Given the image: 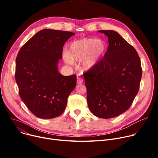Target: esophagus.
<instances>
[{"instance_id":"34e87169","label":"esophagus","mask_w":158,"mask_h":158,"mask_svg":"<svg viewBox=\"0 0 158 158\" xmlns=\"http://www.w3.org/2000/svg\"><path fill=\"white\" fill-rule=\"evenodd\" d=\"M82 81H83V80H82L81 78H80V77L77 78V84H81Z\"/></svg>"}]
</instances>
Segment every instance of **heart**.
I'll use <instances>...</instances> for the list:
<instances>
[{"label": "heart", "instance_id": "b5f03b06", "mask_svg": "<svg viewBox=\"0 0 158 158\" xmlns=\"http://www.w3.org/2000/svg\"><path fill=\"white\" fill-rule=\"evenodd\" d=\"M106 51V44L103 40L85 38L75 40L69 45V51L63 54L64 60L72 64L73 61H81L85 70L94 68Z\"/></svg>", "mask_w": 158, "mask_h": 158}]
</instances>
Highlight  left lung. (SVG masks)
Wrapping results in <instances>:
<instances>
[{"instance_id": "left-lung-1", "label": "left lung", "mask_w": 158, "mask_h": 158, "mask_svg": "<svg viewBox=\"0 0 158 158\" xmlns=\"http://www.w3.org/2000/svg\"><path fill=\"white\" fill-rule=\"evenodd\" d=\"M108 38L103 59L84 73L89 109L96 117L111 118L127 111L136 96L142 79L135 48L113 30H100Z\"/></svg>"}]
</instances>
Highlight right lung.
I'll list each match as a JSON object with an SVG mask.
<instances>
[{"label": "right lung", "mask_w": 158, "mask_h": 158, "mask_svg": "<svg viewBox=\"0 0 158 158\" xmlns=\"http://www.w3.org/2000/svg\"><path fill=\"white\" fill-rule=\"evenodd\" d=\"M75 33L43 29L20 48L16 59L15 79L20 97L36 117L49 119L61 115L76 86V75L58 70L63 47Z\"/></svg>", "instance_id": "add662e5"}]
</instances>
